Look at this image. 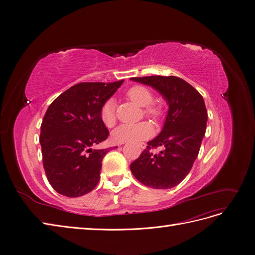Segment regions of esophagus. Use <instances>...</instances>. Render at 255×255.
Wrapping results in <instances>:
<instances>
[{
  "mask_svg": "<svg viewBox=\"0 0 255 255\" xmlns=\"http://www.w3.org/2000/svg\"><path fill=\"white\" fill-rule=\"evenodd\" d=\"M121 144H124V143H120V145H121ZM145 145H146V144H145L144 142H141V143H139V146H140V148H141L142 150H143V149H145Z\"/></svg>",
  "mask_w": 255,
  "mask_h": 255,
  "instance_id": "esophagus-1",
  "label": "esophagus"
}]
</instances>
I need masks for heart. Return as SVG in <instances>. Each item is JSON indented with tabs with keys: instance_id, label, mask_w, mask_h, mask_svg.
<instances>
[{
	"instance_id": "1",
	"label": "heart",
	"mask_w": 255,
	"mask_h": 255,
	"mask_svg": "<svg viewBox=\"0 0 255 255\" xmlns=\"http://www.w3.org/2000/svg\"><path fill=\"white\" fill-rule=\"evenodd\" d=\"M127 97L130 101L138 106L144 107L143 113L154 120L161 117V109L159 106L152 105L153 94L152 92L142 86L132 87L127 92ZM100 120L106 127H113L116 124V103L114 99H107L100 109ZM153 126L150 122H139L132 125H121L116 128L112 133V139L117 143L136 142L146 139L153 135Z\"/></svg>"
}]
</instances>
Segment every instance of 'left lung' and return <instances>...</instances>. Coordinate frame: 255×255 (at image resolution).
I'll return each instance as SVG.
<instances>
[{
  "mask_svg": "<svg viewBox=\"0 0 255 255\" xmlns=\"http://www.w3.org/2000/svg\"><path fill=\"white\" fill-rule=\"evenodd\" d=\"M133 82L150 86L160 93L168 112L161 132L130 165L140 183L155 189H169L188 175L205 136L208 113L203 96L177 76L132 77ZM163 146L154 154L151 149Z\"/></svg>",
  "mask_w": 255,
  "mask_h": 255,
  "instance_id": "8db88e82",
  "label": "left lung"
}]
</instances>
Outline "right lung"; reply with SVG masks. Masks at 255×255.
<instances>
[{"label": "right lung", "mask_w": 255, "mask_h": 255, "mask_svg": "<svg viewBox=\"0 0 255 255\" xmlns=\"http://www.w3.org/2000/svg\"><path fill=\"white\" fill-rule=\"evenodd\" d=\"M123 82L80 83L48 106L40 144L47 180L58 193L78 197L97 186L102 159L111 150L93 149L110 134L100 120V109Z\"/></svg>", "instance_id": "obj_1"}]
</instances>
